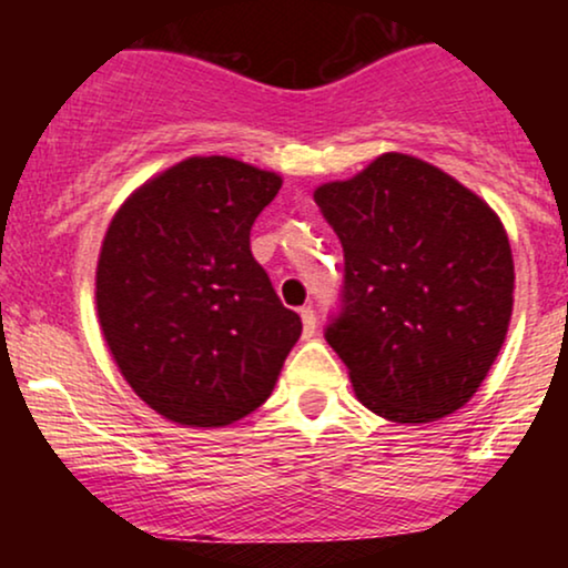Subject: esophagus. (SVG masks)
<instances>
[{
    "label": "esophagus",
    "instance_id": "1",
    "mask_svg": "<svg viewBox=\"0 0 568 568\" xmlns=\"http://www.w3.org/2000/svg\"><path fill=\"white\" fill-rule=\"evenodd\" d=\"M298 315H302V323H304V334H306V336H312V334H315V328H317V317H315V310H312V306H302V310H298Z\"/></svg>",
    "mask_w": 568,
    "mask_h": 568
}]
</instances>
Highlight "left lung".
Masks as SVG:
<instances>
[{
	"label": "left lung",
	"mask_w": 568,
	"mask_h": 568,
	"mask_svg": "<svg viewBox=\"0 0 568 568\" xmlns=\"http://www.w3.org/2000/svg\"><path fill=\"white\" fill-rule=\"evenodd\" d=\"M344 247L342 310L325 342L357 400L425 425L478 393L513 315V251L478 194L410 154L387 152L315 189Z\"/></svg>",
	"instance_id": "obj_1"
}]
</instances>
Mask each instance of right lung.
<instances>
[{
    "label": "right lung",
    "mask_w": 568,
    "mask_h": 568,
    "mask_svg": "<svg viewBox=\"0 0 568 568\" xmlns=\"http://www.w3.org/2000/svg\"><path fill=\"white\" fill-rule=\"evenodd\" d=\"M283 179L232 158H189L122 202L103 237L95 306L133 393L184 427H226L275 389L302 317L251 253Z\"/></svg>",
    "instance_id": "1"
}]
</instances>
